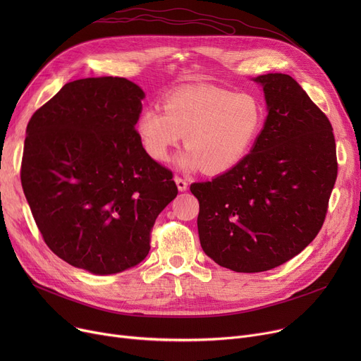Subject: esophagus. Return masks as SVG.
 <instances>
[{
  "instance_id": "1",
  "label": "esophagus",
  "mask_w": 361,
  "mask_h": 361,
  "mask_svg": "<svg viewBox=\"0 0 361 361\" xmlns=\"http://www.w3.org/2000/svg\"><path fill=\"white\" fill-rule=\"evenodd\" d=\"M174 181H176V184H177V187H178V190H180V192H185V190H187L188 184H187V181H185V180H183L181 177H176V178H174Z\"/></svg>"
}]
</instances>
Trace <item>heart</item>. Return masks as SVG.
I'll list each match as a JSON object with an SVG mask.
<instances>
[{
    "instance_id": "b5f03b06",
    "label": "heart",
    "mask_w": 361,
    "mask_h": 361,
    "mask_svg": "<svg viewBox=\"0 0 361 361\" xmlns=\"http://www.w3.org/2000/svg\"><path fill=\"white\" fill-rule=\"evenodd\" d=\"M263 124V108L247 92L218 86H192L169 92L162 108L149 105L136 120V131L150 158L166 162L184 135L187 152L180 168L222 174L249 154Z\"/></svg>"
}]
</instances>
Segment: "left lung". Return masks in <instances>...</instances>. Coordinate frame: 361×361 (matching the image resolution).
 <instances>
[{"label": "left lung", "mask_w": 361, "mask_h": 361, "mask_svg": "<svg viewBox=\"0 0 361 361\" xmlns=\"http://www.w3.org/2000/svg\"><path fill=\"white\" fill-rule=\"evenodd\" d=\"M268 117L250 154L193 183L203 252L235 272H263L305 250L324 225L338 174L332 126L288 74L269 73Z\"/></svg>", "instance_id": "1"}]
</instances>
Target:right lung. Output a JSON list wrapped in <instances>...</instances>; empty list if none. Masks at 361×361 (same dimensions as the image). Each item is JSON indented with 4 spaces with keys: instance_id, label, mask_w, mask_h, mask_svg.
Here are the masks:
<instances>
[{
    "instance_id": "1",
    "label": "right lung",
    "mask_w": 361,
    "mask_h": 361,
    "mask_svg": "<svg viewBox=\"0 0 361 361\" xmlns=\"http://www.w3.org/2000/svg\"><path fill=\"white\" fill-rule=\"evenodd\" d=\"M143 98L124 78L74 80L27 124L23 192L44 241L74 268L109 275L136 267L178 193L137 136Z\"/></svg>"
}]
</instances>
